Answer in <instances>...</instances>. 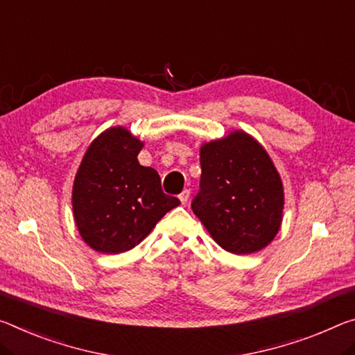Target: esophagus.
<instances>
[{
    "mask_svg": "<svg viewBox=\"0 0 355 355\" xmlns=\"http://www.w3.org/2000/svg\"><path fill=\"white\" fill-rule=\"evenodd\" d=\"M189 196H191V191H189V189H184L183 193L178 196V198H180V202H182L183 205H187V204H188V200H189Z\"/></svg>",
    "mask_w": 355,
    "mask_h": 355,
    "instance_id": "obj_1",
    "label": "esophagus"
}]
</instances>
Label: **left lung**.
<instances>
[{
	"label": "left lung",
	"mask_w": 355,
	"mask_h": 355,
	"mask_svg": "<svg viewBox=\"0 0 355 355\" xmlns=\"http://www.w3.org/2000/svg\"><path fill=\"white\" fill-rule=\"evenodd\" d=\"M200 191L193 204L211 239L234 254L261 251L283 221V182L267 150L245 131L200 147Z\"/></svg>",
	"instance_id": "1"
}]
</instances>
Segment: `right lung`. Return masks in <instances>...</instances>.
I'll use <instances>...</instances> for the list:
<instances>
[{
    "instance_id": "obj_1",
    "label": "right lung",
    "mask_w": 355,
    "mask_h": 355,
    "mask_svg": "<svg viewBox=\"0 0 355 355\" xmlns=\"http://www.w3.org/2000/svg\"><path fill=\"white\" fill-rule=\"evenodd\" d=\"M144 142L126 128L105 129L89 144L74 178L72 210L78 234L98 252L132 250L180 205L161 189L151 167L139 164Z\"/></svg>"
}]
</instances>
